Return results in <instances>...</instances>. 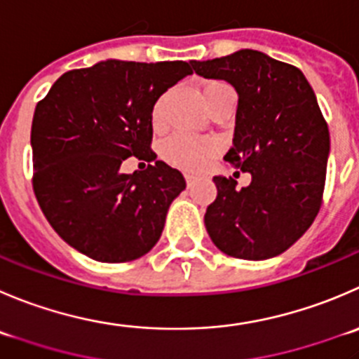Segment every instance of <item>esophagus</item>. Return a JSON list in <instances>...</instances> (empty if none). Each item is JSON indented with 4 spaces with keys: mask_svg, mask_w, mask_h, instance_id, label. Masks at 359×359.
<instances>
[{
    "mask_svg": "<svg viewBox=\"0 0 359 359\" xmlns=\"http://www.w3.org/2000/svg\"><path fill=\"white\" fill-rule=\"evenodd\" d=\"M184 179H186L187 187H193L194 186V177L191 175V173H186V175H184Z\"/></svg>",
    "mask_w": 359,
    "mask_h": 359,
    "instance_id": "1",
    "label": "esophagus"
}]
</instances>
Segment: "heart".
<instances>
[{"mask_svg":"<svg viewBox=\"0 0 359 359\" xmlns=\"http://www.w3.org/2000/svg\"><path fill=\"white\" fill-rule=\"evenodd\" d=\"M226 83L222 82H207L203 86V100L207 98L210 93H214L219 87H224ZM161 117V102L154 107L152 112V121L154 124L159 123ZM217 152V144L210 138H200V137H189V135H173L172 138L163 144L161 154L166 161L172 166L184 170V172H200L207 166V163Z\"/></svg>","mask_w":359,"mask_h":359,"instance_id":"heart-1","label":"heart"}]
</instances>
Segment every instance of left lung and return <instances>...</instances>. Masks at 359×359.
Segmentation results:
<instances>
[{
    "mask_svg": "<svg viewBox=\"0 0 359 359\" xmlns=\"http://www.w3.org/2000/svg\"><path fill=\"white\" fill-rule=\"evenodd\" d=\"M205 79L226 80L238 95L233 147L224 159L252 180L214 177L217 198L205 226L219 250L259 261L290 249L321 208L330 131L311 83L293 65L242 48L191 61Z\"/></svg>",
    "mask_w": 359,
    "mask_h": 359,
    "instance_id": "1",
    "label": "left lung"
}]
</instances>
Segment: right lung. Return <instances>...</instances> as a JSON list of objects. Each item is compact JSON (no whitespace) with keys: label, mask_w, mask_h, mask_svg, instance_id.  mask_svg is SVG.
Returning a JSON list of instances; mask_svg holds the SVG:
<instances>
[{"label":"right lung","mask_w":359,"mask_h":359,"mask_svg":"<svg viewBox=\"0 0 359 359\" xmlns=\"http://www.w3.org/2000/svg\"><path fill=\"white\" fill-rule=\"evenodd\" d=\"M191 73L184 61L107 59L66 72L38 103L33 189L54 231L73 249L124 263L156 245L186 180L163 161L135 173H121V165L152 154V109Z\"/></svg>","instance_id":"add662e5"}]
</instances>
